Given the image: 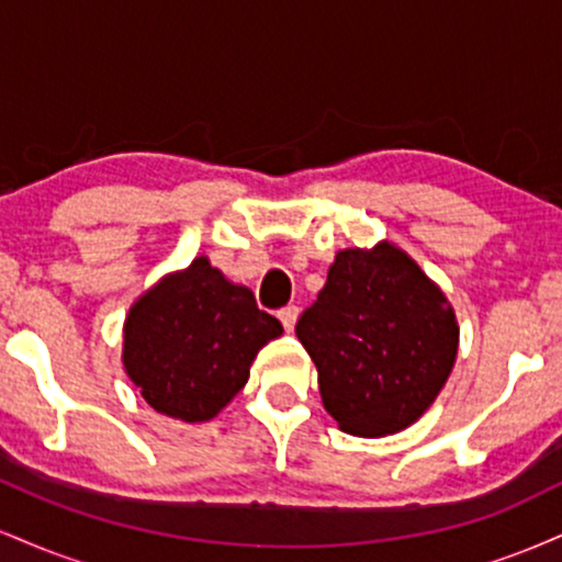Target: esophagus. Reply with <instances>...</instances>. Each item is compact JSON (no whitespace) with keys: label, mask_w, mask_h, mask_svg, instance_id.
Returning a JSON list of instances; mask_svg holds the SVG:
<instances>
[{"label":"esophagus","mask_w":562,"mask_h":562,"mask_svg":"<svg viewBox=\"0 0 562 562\" xmlns=\"http://www.w3.org/2000/svg\"><path fill=\"white\" fill-rule=\"evenodd\" d=\"M277 317H280V322H282V327H285V330L290 333L295 327V322H299V306H285V308H280V314H277Z\"/></svg>","instance_id":"34e87169"}]
</instances>
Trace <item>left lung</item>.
<instances>
[{
	"mask_svg": "<svg viewBox=\"0 0 562 562\" xmlns=\"http://www.w3.org/2000/svg\"><path fill=\"white\" fill-rule=\"evenodd\" d=\"M295 335L317 364L322 404L353 436L420 420L460 344L447 295L391 243L340 250Z\"/></svg>",
	"mask_w": 562,
	"mask_h": 562,
	"instance_id": "8db88e82",
	"label": "left lung"
}]
</instances>
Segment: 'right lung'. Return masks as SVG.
Returning <instances> with one entry per match:
<instances>
[{
    "label": "right lung",
    "mask_w": 562,
    "mask_h": 562,
    "mask_svg": "<svg viewBox=\"0 0 562 562\" xmlns=\"http://www.w3.org/2000/svg\"><path fill=\"white\" fill-rule=\"evenodd\" d=\"M277 335L280 319L198 256L128 308L124 367L160 415L205 423L248 383L256 353Z\"/></svg>",
    "instance_id": "1"
}]
</instances>
